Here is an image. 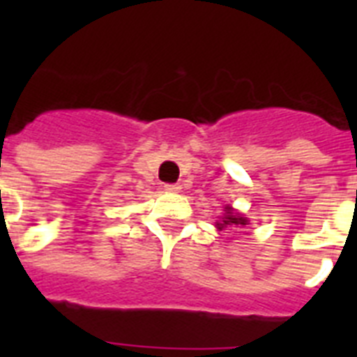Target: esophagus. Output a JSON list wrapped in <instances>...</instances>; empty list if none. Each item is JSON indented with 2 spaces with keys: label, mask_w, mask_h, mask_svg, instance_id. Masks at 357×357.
<instances>
[{
  "label": "esophagus",
  "mask_w": 357,
  "mask_h": 357,
  "mask_svg": "<svg viewBox=\"0 0 357 357\" xmlns=\"http://www.w3.org/2000/svg\"><path fill=\"white\" fill-rule=\"evenodd\" d=\"M164 189H166L168 193H178V191H181V185H178V184H166V185H164Z\"/></svg>",
  "instance_id": "1"
}]
</instances>
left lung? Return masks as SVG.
Returning a JSON list of instances; mask_svg holds the SVG:
<instances>
[{"mask_svg": "<svg viewBox=\"0 0 357 357\" xmlns=\"http://www.w3.org/2000/svg\"><path fill=\"white\" fill-rule=\"evenodd\" d=\"M225 209V214L220 218V222H216V229L218 230H223L227 227H239V225H247L248 220L245 216H241L239 213H236L234 209L230 206L223 207Z\"/></svg>", "mask_w": 357, "mask_h": 357, "instance_id": "8db88e82", "label": "left lung"}]
</instances>
